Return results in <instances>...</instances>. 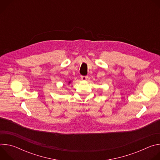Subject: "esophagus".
<instances>
[{
	"label": "esophagus",
	"instance_id": "1",
	"mask_svg": "<svg viewBox=\"0 0 160 160\" xmlns=\"http://www.w3.org/2000/svg\"><path fill=\"white\" fill-rule=\"evenodd\" d=\"M88 77L87 76H81V79L82 80H86L87 79Z\"/></svg>",
	"mask_w": 160,
	"mask_h": 160
}]
</instances>
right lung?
Segmentation results:
<instances>
[{
    "label": "right lung",
    "instance_id": "right-lung-1",
    "mask_svg": "<svg viewBox=\"0 0 160 160\" xmlns=\"http://www.w3.org/2000/svg\"><path fill=\"white\" fill-rule=\"evenodd\" d=\"M70 83V82H69V83Z\"/></svg>",
    "mask_w": 160,
    "mask_h": 160
}]
</instances>
